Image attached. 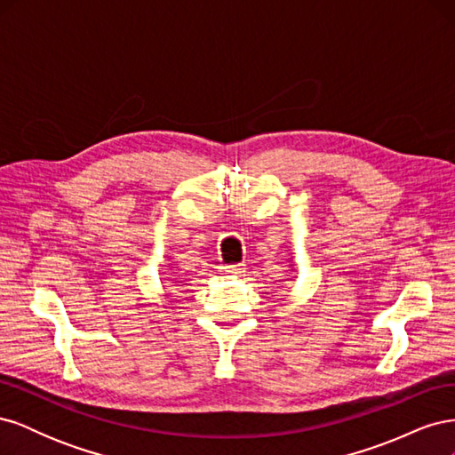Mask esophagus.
<instances>
[{
  "instance_id": "esophagus-1",
  "label": "esophagus",
  "mask_w": 455,
  "mask_h": 455,
  "mask_svg": "<svg viewBox=\"0 0 455 455\" xmlns=\"http://www.w3.org/2000/svg\"><path fill=\"white\" fill-rule=\"evenodd\" d=\"M222 275H239L244 271V264H229V266H220L218 267Z\"/></svg>"
}]
</instances>
